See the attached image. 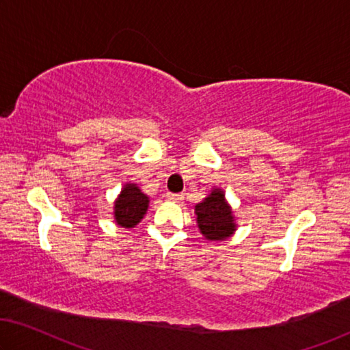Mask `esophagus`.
Masks as SVG:
<instances>
[{
    "label": "esophagus",
    "instance_id": "34e87169",
    "mask_svg": "<svg viewBox=\"0 0 350 350\" xmlns=\"http://www.w3.org/2000/svg\"><path fill=\"white\" fill-rule=\"evenodd\" d=\"M168 200H171V201H174V202H180L182 200H184V195H182V193H168Z\"/></svg>",
    "mask_w": 350,
    "mask_h": 350
}]
</instances>
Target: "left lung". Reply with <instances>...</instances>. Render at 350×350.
Returning <instances> with one entry per match:
<instances>
[{
	"instance_id": "left-lung-1",
	"label": "left lung",
	"mask_w": 350,
	"mask_h": 350,
	"mask_svg": "<svg viewBox=\"0 0 350 350\" xmlns=\"http://www.w3.org/2000/svg\"><path fill=\"white\" fill-rule=\"evenodd\" d=\"M195 213L198 228L207 241H225L236 231L232 208L221 189H213L211 195L196 204Z\"/></svg>"
}]
</instances>
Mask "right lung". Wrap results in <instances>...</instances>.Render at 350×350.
<instances>
[{"instance_id": "right-lung-1", "label": "right lung", "mask_w": 350, "mask_h": 350, "mask_svg": "<svg viewBox=\"0 0 350 350\" xmlns=\"http://www.w3.org/2000/svg\"><path fill=\"white\" fill-rule=\"evenodd\" d=\"M148 207V195H144L137 184H125L114 201V220L122 228H133L143 220Z\"/></svg>"}]
</instances>
